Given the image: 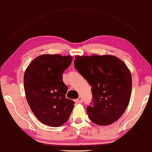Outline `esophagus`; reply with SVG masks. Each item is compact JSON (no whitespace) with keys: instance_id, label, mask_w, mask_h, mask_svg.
<instances>
[{"instance_id":"34e87169","label":"esophagus","mask_w":152,"mask_h":152,"mask_svg":"<svg viewBox=\"0 0 152 152\" xmlns=\"http://www.w3.org/2000/svg\"><path fill=\"white\" fill-rule=\"evenodd\" d=\"M82 101H83V100H82L81 96H79L77 99H75V102L77 103V104H81L82 102Z\"/></svg>"}]
</instances>
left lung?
<instances>
[{
    "mask_svg": "<svg viewBox=\"0 0 152 152\" xmlns=\"http://www.w3.org/2000/svg\"><path fill=\"white\" fill-rule=\"evenodd\" d=\"M75 67L92 87L93 102L87 107L90 120L108 125L118 121L130 101L132 77L123 61L113 55L76 56Z\"/></svg>",
    "mask_w": 152,
    "mask_h": 152,
    "instance_id": "obj_1",
    "label": "left lung"
}]
</instances>
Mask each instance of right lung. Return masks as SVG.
<instances>
[{
  "label": "right lung",
  "mask_w": 152,
  "mask_h": 152,
  "mask_svg": "<svg viewBox=\"0 0 152 152\" xmlns=\"http://www.w3.org/2000/svg\"><path fill=\"white\" fill-rule=\"evenodd\" d=\"M71 56L42 54L27 67L23 83L26 99L31 111L44 125L53 127L68 120L75 102L66 98L67 86L63 73L70 66Z\"/></svg>",
  "instance_id": "add662e5"
}]
</instances>
